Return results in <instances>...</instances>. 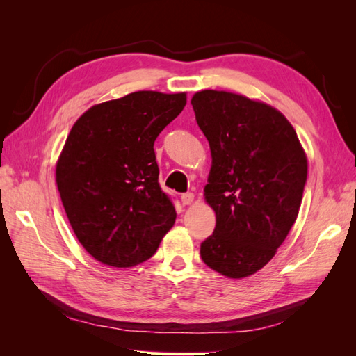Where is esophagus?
Masks as SVG:
<instances>
[{
  "label": "esophagus",
  "mask_w": 356,
  "mask_h": 356,
  "mask_svg": "<svg viewBox=\"0 0 356 356\" xmlns=\"http://www.w3.org/2000/svg\"><path fill=\"white\" fill-rule=\"evenodd\" d=\"M193 200H195V195H193V193H184V195H182L181 196V203L182 204H184V207H186V204H190V203H193Z\"/></svg>",
  "instance_id": "obj_1"
}]
</instances>
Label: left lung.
Instances as JSON below:
<instances>
[{
	"label": "left lung",
	"mask_w": 356,
	"mask_h": 356,
	"mask_svg": "<svg viewBox=\"0 0 356 356\" xmlns=\"http://www.w3.org/2000/svg\"><path fill=\"white\" fill-rule=\"evenodd\" d=\"M191 105L211 148L204 199L217 215L200 257L227 277L254 275L297 220L307 179L303 147L284 114L267 104L202 90Z\"/></svg>",
	"instance_id": "obj_1"
}]
</instances>
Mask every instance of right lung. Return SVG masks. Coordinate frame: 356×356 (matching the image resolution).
Listing matches in <instances>:
<instances>
[{
  "mask_svg": "<svg viewBox=\"0 0 356 356\" xmlns=\"http://www.w3.org/2000/svg\"><path fill=\"white\" fill-rule=\"evenodd\" d=\"M186 104V93L134 92L92 106L72 126L56 184L75 236L98 261L143 263L174 225L177 212L159 184L154 141Z\"/></svg>",
  "mask_w": 356,
  "mask_h": 356,
  "instance_id": "add662e5",
  "label": "right lung"
}]
</instances>
